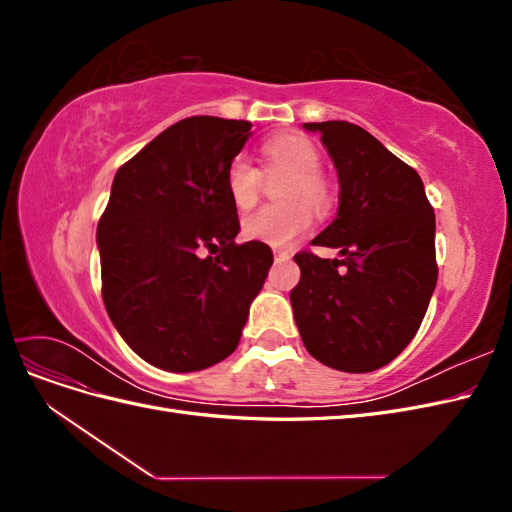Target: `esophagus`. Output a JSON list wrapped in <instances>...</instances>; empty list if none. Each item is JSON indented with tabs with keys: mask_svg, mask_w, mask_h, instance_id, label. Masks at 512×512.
<instances>
[{
	"mask_svg": "<svg viewBox=\"0 0 512 512\" xmlns=\"http://www.w3.org/2000/svg\"><path fill=\"white\" fill-rule=\"evenodd\" d=\"M273 256H275V260H288L290 258V254L284 252V250H275Z\"/></svg>",
	"mask_w": 512,
	"mask_h": 512,
	"instance_id": "esophagus-1",
	"label": "esophagus"
}]
</instances>
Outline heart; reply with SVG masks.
Segmentation results:
<instances>
[{
	"label": "heart",
	"instance_id": "1",
	"mask_svg": "<svg viewBox=\"0 0 512 512\" xmlns=\"http://www.w3.org/2000/svg\"><path fill=\"white\" fill-rule=\"evenodd\" d=\"M267 173L286 170L288 179L277 188L282 203L260 207L243 220V235L271 247H286L312 224V211L327 213L333 205V188L320 170L322 156L312 138L303 134H275L260 145ZM260 170L243 156L232 158L224 173L230 203L241 211L252 209L260 194ZM313 209L309 210L308 207Z\"/></svg>",
	"mask_w": 512,
	"mask_h": 512
}]
</instances>
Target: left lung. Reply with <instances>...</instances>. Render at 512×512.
Instances as JSON below:
<instances>
[{
  "instance_id": "left-lung-1",
  "label": "left lung",
  "mask_w": 512,
  "mask_h": 512,
  "mask_svg": "<svg viewBox=\"0 0 512 512\" xmlns=\"http://www.w3.org/2000/svg\"><path fill=\"white\" fill-rule=\"evenodd\" d=\"M320 132L339 177L337 218L303 250L290 292L307 352L320 363L365 374L391 363L425 318L438 282L436 215L416 170L348 121L305 123Z\"/></svg>"
}]
</instances>
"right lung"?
<instances>
[{"mask_svg": "<svg viewBox=\"0 0 512 512\" xmlns=\"http://www.w3.org/2000/svg\"><path fill=\"white\" fill-rule=\"evenodd\" d=\"M250 128L181 119L113 179L98 222L102 299L126 344L160 369L198 371L235 352L273 265L267 243H235L237 207L224 188Z\"/></svg>", "mask_w": 512, "mask_h": 512, "instance_id": "obj_1", "label": "right lung"}]
</instances>
